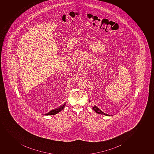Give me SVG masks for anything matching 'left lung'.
I'll use <instances>...</instances> for the list:
<instances>
[{
    "mask_svg": "<svg viewBox=\"0 0 154 154\" xmlns=\"http://www.w3.org/2000/svg\"><path fill=\"white\" fill-rule=\"evenodd\" d=\"M92 109L93 110L95 111L96 113L100 114V115H105V116H109V115H108V114H106V113H105L104 112H102V111H101L100 109H99V108H98L96 105H94V107H92Z\"/></svg>",
    "mask_w": 154,
    "mask_h": 154,
    "instance_id": "left-lung-1",
    "label": "left lung"
}]
</instances>
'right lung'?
I'll list each match as a JSON object with an SVG mask.
<instances>
[{
  "mask_svg": "<svg viewBox=\"0 0 154 154\" xmlns=\"http://www.w3.org/2000/svg\"><path fill=\"white\" fill-rule=\"evenodd\" d=\"M65 106V103L63 104V105H61L60 107L57 108V109H53V110H51L50 112H48V113L45 114V115H54L56 114V113H58L59 112H61L62 109H63Z\"/></svg>",
  "mask_w": 154,
  "mask_h": 154,
  "instance_id": "right-lung-1",
  "label": "right lung"
}]
</instances>
